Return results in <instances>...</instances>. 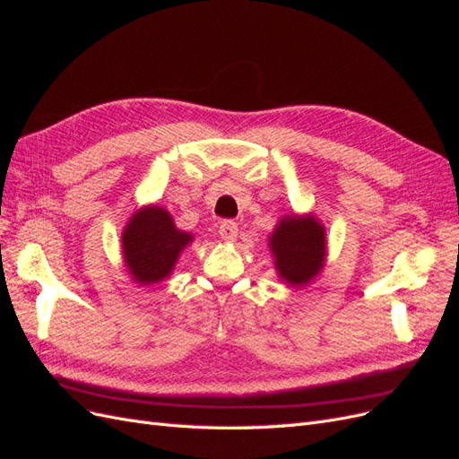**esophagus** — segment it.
Listing matches in <instances>:
<instances>
[{"label":"esophagus","mask_w":459,"mask_h":459,"mask_svg":"<svg viewBox=\"0 0 459 459\" xmlns=\"http://www.w3.org/2000/svg\"><path fill=\"white\" fill-rule=\"evenodd\" d=\"M238 233H239V228H238V224H235V221H231V220L221 221V226H220V230H218L220 239L226 241V243H233L235 239H238Z\"/></svg>","instance_id":"obj_1"}]
</instances>
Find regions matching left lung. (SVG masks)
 I'll list each match as a JSON object with an SVG mask.
<instances>
[{"mask_svg": "<svg viewBox=\"0 0 459 459\" xmlns=\"http://www.w3.org/2000/svg\"><path fill=\"white\" fill-rule=\"evenodd\" d=\"M325 226L312 212L277 220L268 238L277 277L289 287H307L322 273L327 258Z\"/></svg>", "mask_w": 459, "mask_h": 459, "instance_id": "obj_1", "label": "left lung"}]
</instances>
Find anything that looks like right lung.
<instances>
[{"label": "right lung", "mask_w": 459, "mask_h": 459, "mask_svg": "<svg viewBox=\"0 0 459 459\" xmlns=\"http://www.w3.org/2000/svg\"><path fill=\"white\" fill-rule=\"evenodd\" d=\"M195 235L178 230L172 214L159 204H145L122 230V258L134 283L147 287L170 277L179 255Z\"/></svg>", "instance_id": "add662e5"}]
</instances>
